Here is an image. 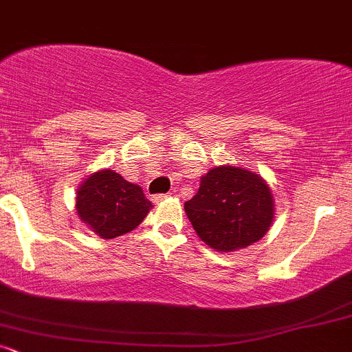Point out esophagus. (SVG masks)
<instances>
[{
    "mask_svg": "<svg viewBox=\"0 0 352 352\" xmlns=\"http://www.w3.org/2000/svg\"><path fill=\"white\" fill-rule=\"evenodd\" d=\"M167 193H160V195H153L152 197V200L153 201H155V204H159V201H162V200H165V199H167Z\"/></svg>",
    "mask_w": 352,
    "mask_h": 352,
    "instance_id": "1",
    "label": "esophagus"
}]
</instances>
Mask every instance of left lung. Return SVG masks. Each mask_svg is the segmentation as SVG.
I'll return each instance as SVG.
<instances>
[{"instance_id": "obj_1", "label": "left lung", "mask_w": 352, "mask_h": 352, "mask_svg": "<svg viewBox=\"0 0 352 352\" xmlns=\"http://www.w3.org/2000/svg\"><path fill=\"white\" fill-rule=\"evenodd\" d=\"M273 197L261 177L240 167H217L185 201L190 223L217 252H235L261 240L273 221Z\"/></svg>"}]
</instances>
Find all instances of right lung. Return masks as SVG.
Masks as SVG:
<instances>
[{"label":"right lung","instance_id":"add662e5","mask_svg":"<svg viewBox=\"0 0 352 352\" xmlns=\"http://www.w3.org/2000/svg\"><path fill=\"white\" fill-rule=\"evenodd\" d=\"M151 208L142 188L114 170L92 173L79 187L76 199L80 220L106 240L132 232Z\"/></svg>","mask_w":352,"mask_h":352}]
</instances>
